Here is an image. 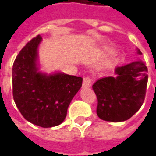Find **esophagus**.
Wrapping results in <instances>:
<instances>
[{"instance_id": "esophagus-1", "label": "esophagus", "mask_w": 156, "mask_h": 156, "mask_svg": "<svg viewBox=\"0 0 156 156\" xmlns=\"http://www.w3.org/2000/svg\"><path fill=\"white\" fill-rule=\"evenodd\" d=\"M92 82H93V80L89 77H85V78H83V88H89L91 86Z\"/></svg>"}]
</instances>
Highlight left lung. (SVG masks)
Instances as JSON below:
<instances>
[{"label": "left lung", "mask_w": 156, "mask_h": 156, "mask_svg": "<svg viewBox=\"0 0 156 156\" xmlns=\"http://www.w3.org/2000/svg\"><path fill=\"white\" fill-rule=\"evenodd\" d=\"M137 52L141 54L138 49ZM148 69L140 60L116 67V77L99 78L93 85L98 98L97 115L101 119L122 122L131 118L143 105Z\"/></svg>", "instance_id": "8db88e82"}]
</instances>
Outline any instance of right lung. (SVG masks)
<instances>
[{
    "mask_svg": "<svg viewBox=\"0 0 156 156\" xmlns=\"http://www.w3.org/2000/svg\"><path fill=\"white\" fill-rule=\"evenodd\" d=\"M40 35L32 39L16 56L12 68V94L19 111L30 123L42 128L62 124L83 78L63 73L39 71Z\"/></svg>",
    "mask_w": 156,
    "mask_h": 156,
    "instance_id": "add662e5",
    "label": "right lung"
}]
</instances>
